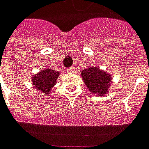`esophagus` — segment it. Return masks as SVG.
<instances>
[{"instance_id": "obj_1", "label": "esophagus", "mask_w": 149, "mask_h": 149, "mask_svg": "<svg viewBox=\"0 0 149 149\" xmlns=\"http://www.w3.org/2000/svg\"><path fill=\"white\" fill-rule=\"evenodd\" d=\"M74 69L73 67H70V68H68V69H67V71H68L69 73H72V72H74Z\"/></svg>"}]
</instances>
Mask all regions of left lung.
Here are the masks:
<instances>
[{
    "label": "left lung",
    "instance_id": "8db88e82",
    "mask_svg": "<svg viewBox=\"0 0 149 149\" xmlns=\"http://www.w3.org/2000/svg\"><path fill=\"white\" fill-rule=\"evenodd\" d=\"M82 78L91 92L103 96L110 86L111 77L108 73L102 72L96 67H91L82 71Z\"/></svg>",
    "mask_w": 149,
    "mask_h": 149
}]
</instances>
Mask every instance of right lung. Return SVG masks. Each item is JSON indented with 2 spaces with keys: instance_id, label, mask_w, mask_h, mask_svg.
<instances>
[{
  "instance_id": "add662e5",
  "label": "right lung",
  "mask_w": 149,
  "mask_h": 149,
  "mask_svg": "<svg viewBox=\"0 0 149 149\" xmlns=\"http://www.w3.org/2000/svg\"><path fill=\"white\" fill-rule=\"evenodd\" d=\"M59 72L55 71L54 69H47L37 73L33 77L32 82L35 88L45 94H47L49 91H51L52 87L56 84Z\"/></svg>"
}]
</instances>
